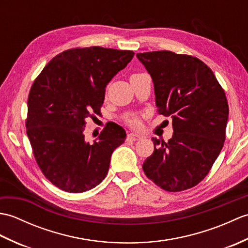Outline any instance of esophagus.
<instances>
[{"label": "esophagus", "instance_id": "obj_1", "mask_svg": "<svg viewBox=\"0 0 248 248\" xmlns=\"http://www.w3.org/2000/svg\"><path fill=\"white\" fill-rule=\"evenodd\" d=\"M141 138L139 134H135V133H129L127 135V141H135V140H139Z\"/></svg>", "mask_w": 248, "mask_h": 248}]
</instances>
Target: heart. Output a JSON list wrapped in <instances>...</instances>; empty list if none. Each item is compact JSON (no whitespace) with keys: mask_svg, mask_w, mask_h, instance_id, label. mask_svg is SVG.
Segmentation results:
<instances>
[{"mask_svg":"<svg viewBox=\"0 0 248 248\" xmlns=\"http://www.w3.org/2000/svg\"><path fill=\"white\" fill-rule=\"evenodd\" d=\"M130 124H131V125H133V127H138V125L140 124V121L138 119H131Z\"/></svg>","mask_w":248,"mask_h":248,"instance_id":"b5f03b06","label":"heart"}]
</instances>
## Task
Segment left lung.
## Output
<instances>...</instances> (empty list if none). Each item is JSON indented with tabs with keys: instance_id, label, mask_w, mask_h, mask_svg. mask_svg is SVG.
Returning a JSON list of instances; mask_svg holds the SVG:
<instances>
[{
	"instance_id": "8db88e82",
	"label": "left lung",
	"mask_w": 248,
	"mask_h": 248,
	"mask_svg": "<svg viewBox=\"0 0 248 248\" xmlns=\"http://www.w3.org/2000/svg\"><path fill=\"white\" fill-rule=\"evenodd\" d=\"M152 78L157 113L171 116L172 138L152 139L155 151L143 164L145 175L168 192L202 181L226 139L229 108L213 71L192 55L171 51L136 54Z\"/></svg>"
}]
</instances>
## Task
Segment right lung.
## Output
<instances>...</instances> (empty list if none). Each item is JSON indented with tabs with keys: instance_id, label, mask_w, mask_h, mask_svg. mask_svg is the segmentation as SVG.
Wrapping results in <instances>:
<instances>
[{
	"instance_id": "right-lung-1",
	"label": "right lung",
	"mask_w": 248,
	"mask_h": 248,
	"mask_svg": "<svg viewBox=\"0 0 248 248\" xmlns=\"http://www.w3.org/2000/svg\"><path fill=\"white\" fill-rule=\"evenodd\" d=\"M134 52L102 46L73 48L53 57L35 78L28 99L26 134L45 177L69 193L102 182L110 155L125 140L113 124L93 144L85 141L86 119L100 115L105 87Z\"/></svg>"
}]
</instances>
